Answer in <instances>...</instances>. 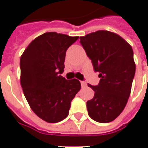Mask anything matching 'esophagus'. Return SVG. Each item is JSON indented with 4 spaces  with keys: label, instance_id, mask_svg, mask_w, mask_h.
<instances>
[{
    "label": "esophagus",
    "instance_id": "34e87169",
    "mask_svg": "<svg viewBox=\"0 0 148 148\" xmlns=\"http://www.w3.org/2000/svg\"><path fill=\"white\" fill-rule=\"evenodd\" d=\"M81 85L82 86H86V82L85 81H81Z\"/></svg>",
    "mask_w": 148,
    "mask_h": 148
}]
</instances>
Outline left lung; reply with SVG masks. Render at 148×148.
<instances>
[{
  "instance_id": "left-lung-1",
  "label": "left lung",
  "mask_w": 148,
  "mask_h": 148,
  "mask_svg": "<svg viewBox=\"0 0 148 148\" xmlns=\"http://www.w3.org/2000/svg\"><path fill=\"white\" fill-rule=\"evenodd\" d=\"M80 43L100 77L86 102L88 114L99 123L115 119L126 106L135 73L133 49L123 38L110 31L99 30L80 37Z\"/></svg>"
}]
</instances>
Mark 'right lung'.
<instances>
[{
    "label": "right lung",
    "instance_id": "obj_1",
    "mask_svg": "<svg viewBox=\"0 0 148 148\" xmlns=\"http://www.w3.org/2000/svg\"><path fill=\"white\" fill-rule=\"evenodd\" d=\"M78 37L45 33L35 38L21 57V85L31 109L47 123L63 120L71 101L81 89L77 79L66 80L63 73L67 49Z\"/></svg>",
    "mask_w": 148,
    "mask_h": 148
}]
</instances>
